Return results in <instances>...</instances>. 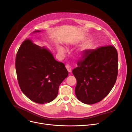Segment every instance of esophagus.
Listing matches in <instances>:
<instances>
[{
  "label": "esophagus",
  "instance_id": "34e87169",
  "mask_svg": "<svg viewBox=\"0 0 132 132\" xmlns=\"http://www.w3.org/2000/svg\"><path fill=\"white\" fill-rule=\"evenodd\" d=\"M66 68L67 69V70H68V71L69 72H71V66L69 65V64H67L66 65Z\"/></svg>",
  "mask_w": 132,
  "mask_h": 132
}]
</instances>
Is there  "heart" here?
<instances>
[{
	"label": "heart",
	"instance_id": "1",
	"mask_svg": "<svg viewBox=\"0 0 132 132\" xmlns=\"http://www.w3.org/2000/svg\"><path fill=\"white\" fill-rule=\"evenodd\" d=\"M57 48L58 52L61 54H63H63H64L66 52V48L64 47H63V46H62L61 45H58Z\"/></svg>",
	"mask_w": 132,
	"mask_h": 132
}]
</instances>
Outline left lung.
I'll return each instance as SVG.
<instances>
[{
	"label": "left lung",
	"mask_w": 132,
	"mask_h": 132,
	"mask_svg": "<svg viewBox=\"0 0 132 132\" xmlns=\"http://www.w3.org/2000/svg\"><path fill=\"white\" fill-rule=\"evenodd\" d=\"M72 73L77 80L75 93L81 102L92 104L104 99L116 84L118 55L112 45L86 50Z\"/></svg>",
	"instance_id": "left-lung-1"
}]
</instances>
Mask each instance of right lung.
<instances>
[{
	"label": "right lung",
	"instance_id": "add662e5",
	"mask_svg": "<svg viewBox=\"0 0 132 132\" xmlns=\"http://www.w3.org/2000/svg\"><path fill=\"white\" fill-rule=\"evenodd\" d=\"M40 32L35 31L33 32ZM15 69L20 88L31 101L49 103L57 96L59 86L68 76L64 64L56 61L51 52L26 39L19 48Z\"/></svg>",
	"mask_w": 132,
	"mask_h": 132
}]
</instances>
